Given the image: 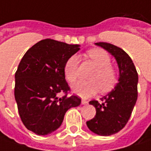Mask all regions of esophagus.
<instances>
[{"mask_svg":"<svg viewBox=\"0 0 151 151\" xmlns=\"http://www.w3.org/2000/svg\"><path fill=\"white\" fill-rule=\"evenodd\" d=\"M81 103H82L83 105H86V104H88V102L85 101V100H82V101H81Z\"/></svg>","mask_w":151,"mask_h":151,"instance_id":"obj_1","label":"esophagus"}]
</instances>
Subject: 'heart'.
<instances>
[{
    "mask_svg": "<svg viewBox=\"0 0 151 151\" xmlns=\"http://www.w3.org/2000/svg\"><path fill=\"white\" fill-rule=\"evenodd\" d=\"M86 55L95 64L96 70L91 76V81L81 80L73 85V91L82 98L92 96L100 89L102 92L109 91L116 84L118 78L117 71L111 66V58L106 51L100 49H91ZM63 72L69 83L75 82L78 77V57L77 55H73L67 59Z\"/></svg>",
    "mask_w": 151,
    "mask_h": 151,
    "instance_id": "b5f03b06",
    "label": "heart"
}]
</instances>
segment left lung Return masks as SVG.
<instances>
[{
	"label": "left lung",
	"mask_w": 151,
	"mask_h": 151,
	"mask_svg": "<svg viewBox=\"0 0 151 151\" xmlns=\"http://www.w3.org/2000/svg\"><path fill=\"white\" fill-rule=\"evenodd\" d=\"M112 55L119 66L120 78L114 89L100 99L89 102L96 108V115L86 122L88 128L101 136H110L125 127L137 99L138 76L132 60L119 47L108 42H96Z\"/></svg>",
	"instance_id": "left-lung-1"
}]
</instances>
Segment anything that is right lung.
<instances>
[{
	"instance_id": "add662e5",
	"label": "right lung",
	"mask_w": 151,
	"mask_h": 151,
	"mask_svg": "<svg viewBox=\"0 0 151 151\" xmlns=\"http://www.w3.org/2000/svg\"><path fill=\"white\" fill-rule=\"evenodd\" d=\"M79 45L44 39L29 49L15 73L14 96L23 124L37 135H48L58 129L69 109L81 99L67 96L70 91L63 68ZM64 94L60 98L59 94Z\"/></svg>"
}]
</instances>
